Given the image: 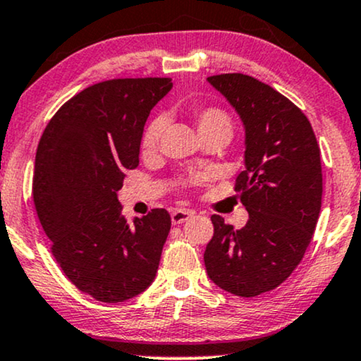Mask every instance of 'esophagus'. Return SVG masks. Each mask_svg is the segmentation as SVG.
<instances>
[{"label":"esophagus","instance_id":"34e87169","mask_svg":"<svg viewBox=\"0 0 361 361\" xmlns=\"http://www.w3.org/2000/svg\"><path fill=\"white\" fill-rule=\"evenodd\" d=\"M193 214H195V211H191V209H175L171 213V223L181 224V223H185V221H188Z\"/></svg>","mask_w":361,"mask_h":361}]
</instances>
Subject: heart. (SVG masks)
<instances>
[{
    "label": "heart",
    "mask_w": 361,
    "mask_h": 361,
    "mask_svg": "<svg viewBox=\"0 0 361 361\" xmlns=\"http://www.w3.org/2000/svg\"><path fill=\"white\" fill-rule=\"evenodd\" d=\"M195 122L198 127L200 135H203L206 132L213 130H226L231 132L233 125H231L229 115L219 107H201L195 110ZM163 132V118H153L150 123L147 125V128L143 130L142 135V152L145 155H150L157 150L158 140Z\"/></svg>",
    "instance_id": "heart-1"
}]
</instances>
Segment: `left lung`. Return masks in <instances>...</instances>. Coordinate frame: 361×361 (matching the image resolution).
<instances>
[{
  "instance_id": "left-lung-1",
  "label": "left lung",
  "mask_w": 361,
  "mask_h": 361,
  "mask_svg": "<svg viewBox=\"0 0 361 361\" xmlns=\"http://www.w3.org/2000/svg\"><path fill=\"white\" fill-rule=\"evenodd\" d=\"M208 82L246 130V170L234 190L249 219L234 229L211 216L206 272L226 292L256 297L281 286L312 241L322 206L320 148L304 112L271 85L246 74L211 75Z\"/></svg>"
}]
</instances>
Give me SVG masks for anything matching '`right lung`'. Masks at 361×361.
<instances>
[{
	"mask_svg": "<svg viewBox=\"0 0 361 361\" xmlns=\"http://www.w3.org/2000/svg\"><path fill=\"white\" fill-rule=\"evenodd\" d=\"M171 87L170 77L90 85L57 110L37 145V218L62 272L95 300H128L155 279L170 214L157 208L128 223L117 191L138 166L150 110Z\"/></svg>",
	"mask_w": 361,
	"mask_h": 361,
	"instance_id": "obj_1",
	"label": "right lung"
}]
</instances>
